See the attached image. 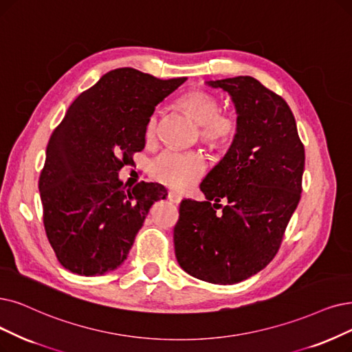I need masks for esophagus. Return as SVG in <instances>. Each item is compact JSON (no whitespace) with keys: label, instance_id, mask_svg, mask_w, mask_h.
Returning <instances> with one entry per match:
<instances>
[{"label":"esophagus","instance_id":"34e87169","mask_svg":"<svg viewBox=\"0 0 352 352\" xmlns=\"http://www.w3.org/2000/svg\"><path fill=\"white\" fill-rule=\"evenodd\" d=\"M167 198H168V201L173 202V204H179L182 201V196L179 193H176V192H168Z\"/></svg>","mask_w":352,"mask_h":352}]
</instances>
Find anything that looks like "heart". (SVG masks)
I'll use <instances>...</instances> for the list:
<instances>
[{"mask_svg": "<svg viewBox=\"0 0 352 352\" xmlns=\"http://www.w3.org/2000/svg\"><path fill=\"white\" fill-rule=\"evenodd\" d=\"M177 105L201 125L202 142L212 147L230 144L236 135V120L223 114L221 102L215 95L204 89H192L177 98ZM157 133V114L147 118L144 125V140L151 143ZM206 170V162L196 151L164 150L151 163V176L160 184L173 189H186L198 182Z\"/></svg>", "mask_w": 352, "mask_h": 352, "instance_id": "b5f03b06", "label": "heart"}]
</instances>
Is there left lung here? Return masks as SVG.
Masks as SVG:
<instances>
[{
  "label": "left lung",
  "instance_id": "left-lung-1",
  "mask_svg": "<svg viewBox=\"0 0 352 352\" xmlns=\"http://www.w3.org/2000/svg\"><path fill=\"white\" fill-rule=\"evenodd\" d=\"M206 83L231 95L238 131L199 186L206 201L180 202L175 254L188 274L234 285L257 274L277 254L300 201L305 147L287 102L257 79Z\"/></svg>",
  "mask_w": 352,
  "mask_h": 352
}]
</instances>
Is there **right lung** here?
<instances>
[{
    "label": "right lung",
    "mask_w": 352,
    "mask_h": 352,
    "mask_svg": "<svg viewBox=\"0 0 352 352\" xmlns=\"http://www.w3.org/2000/svg\"><path fill=\"white\" fill-rule=\"evenodd\" d=\"M186 78L159 79L133 67L105 74L82 92L54 129L38 189L47 240L59 263L79 276H102L127 258L159 184L125 189L118 172L146 146L144 125Z\"/></svg>",
    "instance_id": "right-lung-1"
}]
</instances>
